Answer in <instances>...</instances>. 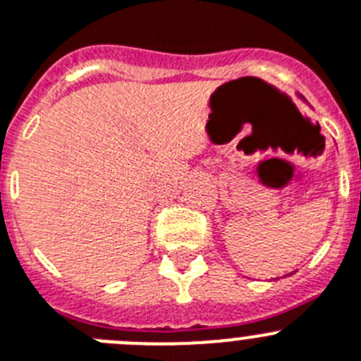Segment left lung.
Returning <instances> with one entry per match:
<instances>
[{
    "instance_id": "8db88e82",
    "label": "left lung",
    "mask_w": 361,
    "mask_h": 361,
    "mask_svg": "<svg viewBox=\"0 0 361 361\" xmlns=\"http://www.w3.org/2000/svg\"><path fill=\"white\" fill-rule=\"evenodd\" d=\"M290 275H293V271H291V274H286L284 277H290ZM277 279H279V277H277Z\"/></svg>"
}]
</instances>
